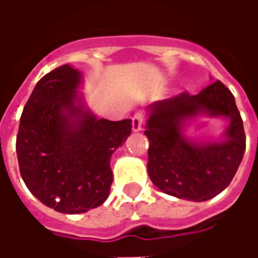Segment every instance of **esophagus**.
I'll list each match as a JSON object with an SVG mask.
<instances>
[{
    "instance_id": "esophagus-1",
    "label": "esophagus",
    "mask_w": 258,
    "mask_h": 258,
    "mask_svg": "<svg viewBox=\"0 0 258 258\" xmlns=\"http://www.w3.org/2000/svg\"><path fill=\"white\" fill-rule=\"evenodd\" d=\"M145 120V114L144 113H135L133 116V131H140L142 128V124Z\"/></svg>"
}]
</instances>
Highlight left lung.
Masks as SVG:
<instances>
[{
  "instance_id": "8db88e82",
  "label": "left lung",
  "mask_w": 258,
  "mask_h": 258,
  "mask_svg": "<svg viewBox=\"0 0 258 258\" xmlns=\"http://www.w3.org/2000/svg\"><path fill=\"white\" fill-rule=\"evenodd\" d=\"M199 112L230 118L227 141L195 146L184 140L180 124ZM145 134L152 182L164 194L195 202L211 199L231 184L246 149L235 98L218 80L196 95L182 92L152 105Z\"/></svg>"
}]
</instances>
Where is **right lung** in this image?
I'll return each instance as SVG.
<instances>
[{
  "mask_svg": "<svg viewBox=\"0 0 258 258\" xmlns=\"http://www.w3.org/2000/svg\"><path fill=\"white\" fill-rule=\"evenodd\" d=\"M81 74L69 64L42 77L26 102L16 137L20 175L37 199L79 214L109 196L110 157L131 134L130 118H96L76 105Z\"/></svg>",
  "mask_w": 258,
  "mask_h": 258,
  "instance_id": "obj_1",
  "label": "right lung"
}]
</instances>
